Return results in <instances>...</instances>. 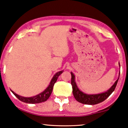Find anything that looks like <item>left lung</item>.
I'll list each match as a JSON object with an SVG mask.
<instances>
[{
  "label": "left lung",
  "instance_id": "8db88e82",
  "mask_svg": "<svg viewBox=\"0 0 128 128\" xmlns=\"http://www.w3.org/2000/svg\"><path fill=\"white\" fill-rule=\"evenodd\" d=\"M119 66H120V62H119ZM71 84L72 86V93L75 98L76 101H78V102H80V103L89 104V105H94V104L100 103V102H103L106 98H108L111 93L114 91L115 89H116L120 75V74H119V77L117 80L115 82L114 84L108 90H107V91L104 92L103 93H98V94H89L84 93L79 89L76 82H75V75H74V74L72 72H71Z\"/></svg>",
  "mask_w": 128,
  "mask_h": 128
}]
</instances>
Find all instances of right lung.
<instances>
[{
	"label": "right lung",
	"instance_id": "1",
	"mask_svg": "<svg viewBox=\"0 0 128 128\" xmlns=\"http://www.w3.org/2000/svg\"><path fill=\"white\" fill-rule=\"evenodd\" d=\"M62 72H63V71H60L56 73L53 78H52L51 81L50 82V84H48V86L47 87L46 89L44 91H43L42 93H39V94L36 95L35 96L30 97V98H26V97L21 96L18 94H16V93H14L12 90H11V91L22 102H26V103L36 104L44 102L48 100L50 95H51V93L53 89L54 84L57 81L58 77Z\"/></svg>",
	"mask_w": 128,
	"mask_h": 128
}]
</instances>
